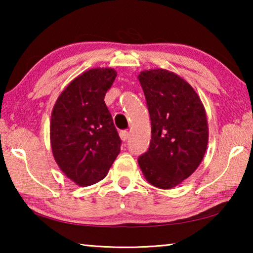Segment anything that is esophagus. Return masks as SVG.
Masks as SVG:
<instances>
[{"label":"esophagus","instance_id":"esophagus-1","mask_svg":"<svg viewBox=\"0 0 253 253\" xmlns=\"http://www.w3.org/2000/svg\"><path fill=\"white\" fill-rule=\"evenodd\" d=\"M119 136H121V139L123 140V142H126V140L129 138V136H130V134H129V131H126V130H123V131H121L119 132Z\"/></svg>","mask_w":253,"mask_h":253}]
</instances>
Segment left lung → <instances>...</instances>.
<instances>
[{
  "label": "left lung",
  "mask_w": 253,
  "mask_h": 253,
  "mask_svg": "<svg viewBox=\"0 0 253 253\" xmlns=\"http://www.w3.org/2000/svg\"><path fill=\"white\" fill-rule=\"evenodd\" d=\"M152 121L148 151L138 158L145 178L169 190L195 172L207 152L209 126L204 106L182 77L162 68L137 77Z\"/></svg>",
  "instance_id": "1"
}]
</instances>
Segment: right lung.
I'll return each mask as SVG.
<instances>
[{"instance_id": "obj_1", "label": "right lung", "mask_w": 253, "mask_h": 253, "mask_svg": "<svg viewBox=\"0 0 253 253\" xmlns=\"http://www.w3.org/2000/svg\"><path fill=\"white\" fill-rule=\"evenodd\" d=\"M117 72L93 68L67 85L53 106L50 143L62 173L79 186L104 178L121 152V138L105 104Z\"/></svg>"}]
</instances>
